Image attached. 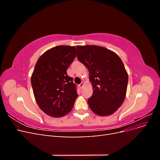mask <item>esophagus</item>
Wrapping results in <instances>:
<instances>
[{"label": "esophagus", "mask_w": 160, "mask_h": 160, "mask_svg": "<svg viewBox=\"0 0 160 160\" xmlns=\"http://www.w3.org/2000/svg\"><path fill=\"white\" fill-rule=\"evenodd\" d=\"M83 85H84V83H83V82H81V83H80V84L79 85V87L81 89V88L83 87Z\"/></svg>", "instance_id": "34e87169"}]
</instances>
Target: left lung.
Listing matches in <instances>:
<instances>
[{"label": "left lung", "instance_id": "obj_1", "mask_svg": "<svg viewBox=\"0 0 160 160\" xmlns=\"http://www.w3.org/2000/svg\"><path fill=\"white\" fill-rule=\"evenodd\" d=\"M77 59L89 72L93 95L88 104L100 116L113 114L122 105L126 95L128 75L119 57L105 47L77 46Z\"/></svg>", "mask_w": 160, "mask_h": 160}]
</instances>
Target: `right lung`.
<instances>
[{"label": "right lung", "instance_id": "1", "mask_svg": "<svg viewBox=\"0 0 160 160\" xmlns=\"http://www.w3.org/2000/svg\"><path fill=\"white\" fill-rule=\"evenodd\" d=\"M77 56L75 47L60 45L39 57L31 76L34 96L38 107L48 115L61 118L73 108L78 95L67 70Z\"/></svg>", "mask_w": 160, "mask_h": 160}]
</instances>
